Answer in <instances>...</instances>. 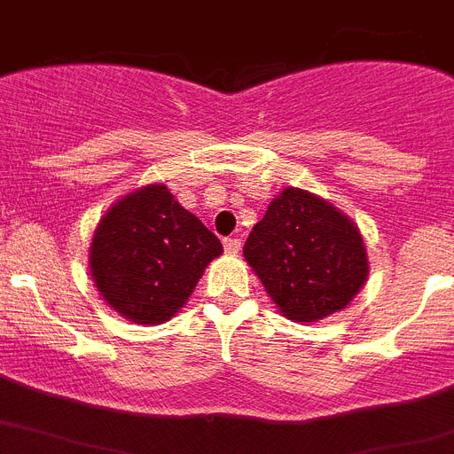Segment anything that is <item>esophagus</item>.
I'll return each mask as SVG.
<instances>
[{
    "label": "esophagus",
    "instance_id": "1",
    "mask_svg": "<svg viewBox=\"0 0 454 454\" xmlns=\"http://www.w3.org/2000/svg\"><path fill=\"white\" fill-rule=\"evenodd\" d=\"M224 250L227 252H239L240 250V239H224Z\"/></svg>",
    "mask_w": 454,
    "mask_h": 454
}]
</instances>
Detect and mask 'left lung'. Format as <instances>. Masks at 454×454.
Listing matches in <instances>:
<instances>
[{"instance_id":"left-lung-1","label":"left lung","mask_w":454,"mask_h":454,"mask_svg":"<svg viewBox=\"0 0 454 454\" xmlns=\"http://www.w3.org/2000/svg\"><path fill=\"white\" fill-rule=\"evenodd\" d=\"M243 254L272 302L298 323L346 309L368 275L366 247L352 220L300 188H284L272 200Z\"/></svg>"}]
</instances>
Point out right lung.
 Returning a JSON list of instances; mask_svg holds the SVG:
<instances>
[{
    "label": "right lung",
    "instance_id": "add662e5",
    "mask_svg": "<svg viewBox=\"0 0 454 454\" xmlns=\"http://www.w3.org/2000/svg\"><path fill=\"white\" fill-rule=\"evenodd\" d=\"M223 243L166 186H147L111 207L90 246L99 293L124 318L154 325L172 318Z\"/></svg>",
    "mask_w": 454,
    "mask_h": 454
}]
</instances>
